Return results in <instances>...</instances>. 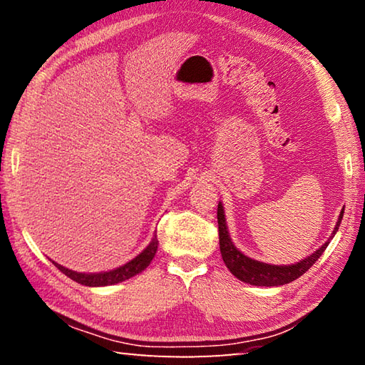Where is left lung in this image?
<instances>
[{
  "instance_id": "left-lung-1",
  "label": "left lung",
  "mask_w": 365,
  "mask_h": 365,
  "mask_svg": "<svg viewBox=\"0 0 365 365\" xmlns=\"http://www.w3.org/2000/svg\"><path fill=\"white\" fill-rule=\"evenodd\" d=\"M344 210L340 212L339 221L336 224V229H334V232H332L331 238L334 237L336 232L339 230L340 222H342ZM218 232H220V250H221L222 260H224V263H226V267L229 268L230 273L234 274L237 279H240V281L251 284V285H260V287H277V285L289 284V282L294 281V279H298L299 276L304 274L317 260L320 259V255L324 252V250H327L329 245V242L324 243L320 250H317L312 255H309L307 259L294 263V265H289V267L268 265V263L252 260L250 257H246L245 254L240 252L234 246V243H232L221 202L218 204Z\"/></svg>"
}]
</instances>
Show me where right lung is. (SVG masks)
Wrapping results in <instances>:
<instances>
[{"instance_id":"1","label":"right lung","mask_w":365,"mask_h":365,"mask_svg":"<svg viewBox=\"0 0 365 365\" xmlns=\"http://www.w3.org/2000/svg\"><path fill=\"white\" fill-rule=\"evenodd\" d=\"M157 247H158V240L157 237L152 238V242L145 250L136 255L133 260H130L125 265H122L115 269L111 271H105V273H97V274H84V273H76V271H72L68 268H64L54 263L58 267L61 273H64L67 277L73 279L75 282H78L81 285H89V287H105V285H113L122 281H127V279L136 276L138 273H141L143 269L149 267V263L152 262L153 255L157 254Z\"/></svg>"}]
</instances>
